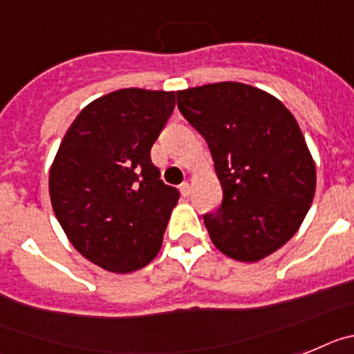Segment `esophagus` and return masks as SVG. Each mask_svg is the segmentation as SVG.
Segmentation results:
<instances>
[{
    "label": "esophagus",
    "instance_id": "obj_1",
    "mask_svg": "<svg viewBox=\"0 0 354 354\" xmlns=\"http://www.w3.org/2000/svg\"><path fill=\"white\" fill-rule=\"evenodd\" d=\"M190 190H192V187H190L189 183H187V181H185V183H181V185H180V192H181V196H183V198H187V196L190 194Z\"/></svg>",
    "mask_w": 354,
    "mask_h": 354
}]
</instances>
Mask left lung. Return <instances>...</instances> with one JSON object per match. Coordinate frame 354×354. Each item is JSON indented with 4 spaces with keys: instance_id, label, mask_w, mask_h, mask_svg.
Returning <instances> with one entry per match:
<instances>
[{
    "instance_id": "8db88e82",
    "label": "left lung",
    "mask_w": 354,
    "mask_h": 354,
    "mask_svg": "<svg viewBox=\"0 0 354 354\" xmlns=\"http://www.w3.org/2000/svg\"><path fill=\"white\" fill-rule=\"evenodd\" d=\"M178 109L210 147L223 203L205 214L214 245L258 262L290 241L315 194V164L299 124L269 92L239 82L178 91Z\"/></svg>"
}]
</instances>
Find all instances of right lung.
Wrapping results in <instances>:
<instances>
[{
	"mask_svg": "<svg viewBox=\"0 0 354 354\" xmlns=\"http://www.w3.org/2000/svg\"><path fill=\"white\" fill-rule=\"evenodd\" d=\"M174 104V92L113 91L78 113L58 147L53 212L75 250L104 270H139L162 248L180 192L160 180L149 153Z\"/></svg>",
	"mask_w": 354,
	"mask_h": 354,
	"instance_id": "obj_1",
	"label": "right lung"
}]
</instances>
